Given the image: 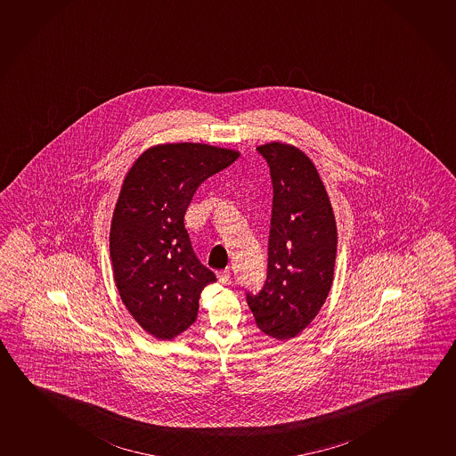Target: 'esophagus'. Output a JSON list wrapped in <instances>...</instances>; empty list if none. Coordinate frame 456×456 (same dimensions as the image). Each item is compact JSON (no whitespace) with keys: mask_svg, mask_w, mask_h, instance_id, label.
<instances>
[{"mask_svg":"<svg viewBox=\"0 0 456 456\" xmlns=\"http://www.w3.org/2000/svg\"><path fill=\"white\" fill-rule=\"evenodd\" d=\"M229 279H231V273H229V271H219L218 281L221 284H227V282H229Z\"/></svg>","mask_w":456,"mask_h":456,"instance_id":"esophagus-1","label":"esophagus"}]
</instances>
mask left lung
Masks as SVG:
<instances>
[{
    "instance_id": "obj_1",
    "label": "left lung",
    "mask_w": 456,
    "mask_h": 456,
    "mask_svg": "<svg viewBox=\"0 0 456 456\" xmlns=\"http://www.w3.org/2000/svg\"><path fill=\"white\" fill-rule=\"evenodd\" d=\"M270 166L273 210L264 289L246 301L258 330L285 340L322 309L334 278L337 225L328 192L311 159L297 147H257Z\"/></svg>"
}]
</instances>
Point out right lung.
<instances>
[{
    "label": "right lung",
    "instance_id": "right-lung-1",
    "mask_svg": "<svg viewBox=\"0 0 456 456\" xmlns=\"http://www.w3.org/2000/svg\"><path fill=\"white\" fill-rule=\"evenodd\" d=\"M238 157L215 145L159 144L126 174L110 232L112 273L122 303L157 338L188 330L200 291L216 281L192 251L183 218L199 185Z\"/></svg>",
    "mask_w": 456,
    "mask_h": 456
}]
</instances>
